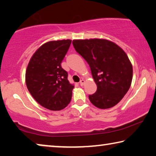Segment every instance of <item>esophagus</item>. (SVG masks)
<instances>
[{
    "label": "esophagus",
    "mask_w": 156,
    "mask_h": 156,
    "mask_svg": "<svg viewBox=\"0 0 156 156\" xmlns=\"http://www.w3.org/2000/svg\"><path fill=\"white\" fill-rule=\"evenodd\" d=\"M80 83L81 86H83V85H84V83H85V80H81L80 81Z\"/></svg>",
    "instance_id": "esophagus-1"
}]
</instances>
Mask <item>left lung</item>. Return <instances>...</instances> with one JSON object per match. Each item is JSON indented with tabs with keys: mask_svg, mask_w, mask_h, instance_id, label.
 <instances>
[{
	"mask_svg": "<svg viewBox=\"0 0 156 156\" xmlns=\"http://www.w3.org/2000/svg\"><path fill=\"white\" fill-rule=\"evenodd\" d=\"M76 51L89 65L97 85L94 94L88 96L98 108L113 107L128 91L133 80V66L126 52L105 39L74 40Z\"/></svg>",
	"mask_w": 156,
	"mask_h": 156,
	"instance_id": "obj_1",
	"label": "left lung"
}]
</instances>
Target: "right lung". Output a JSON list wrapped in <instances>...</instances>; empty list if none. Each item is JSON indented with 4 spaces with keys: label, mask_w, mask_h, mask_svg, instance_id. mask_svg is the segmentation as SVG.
<instances>
[{
    "label": "right lung",
    "mask_w": 156,
    "mask_h": 156,
    "mask_svg": "<svg viewBox=\"0 0 156 156\" xmlns=\"http://www.w3.org/2000/svg\"><path fill=\"white\" fill-rule=\"evenodd\" d=\"M71 40H54L43 44L30 59L26 71V83L33 98L52 111L64 109L70 103L74 86L61 62Z\"/></svg>",
    "instance_id": "right-lung-1"
}]
</instances>
